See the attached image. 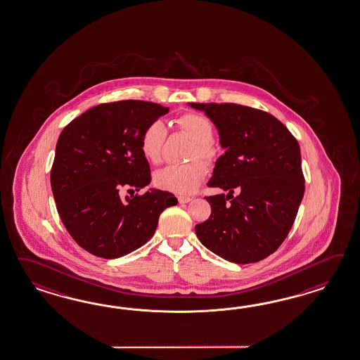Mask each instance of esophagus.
I'll return each mask as SVG.
<instances>
[{"instance_id":"1","label":"esophagus","mask_w":360,"mask_h":360,"mask_svg":"<svg viewBox=\"0 0 360 360\" xmlns=\"http://www.w3.org/2000/svg\"><path fill=\"white\" fill-rule=\"evenodd\" d=\"M191 200H193V198H190V196H178V202H181V204L191 202Z\"/></svg>"}]
</instances>
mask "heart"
Wrapping results in <instances>:
<instances>
[{
    "mask_svg": "<svg viewBox=\"0 0 360 360\" xmlns=\"http://www.w3.org/2000/svg\"><path fill=\"white\" fill-rule=\"evenodd\" d=\"M178 130L195 141L190 158H200L208 164L219 158V150L213 144L212 138L214 127L208 118L198 113H186L176 120ZM167 141V126L156 120L147 124L141 132V149L143 156L152 164H158L162 160L164 146ZM207 173V167L200 160H193L184 165H169L155 174V184L158 188L188 195L198 190Z\"/></svg>",
    "mask_w": 360,
    "mask_h": 360,
    "instance_id": "heart-1",
    "label": "heart"
}]
</instances>
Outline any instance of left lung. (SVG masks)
I'll use <instances>...</instances> for the list:
<instances>
[{
	"instance_id": "obj_1",
	"label": "left lung",
	"mask_w": 360,
	"mask_h": 360,
	"mask_svg": "<svg viewBox=\"0 0 360 360\" xmlns=\"http://www.w3.org/2000/svg\"><path fill=\"white\" fill-rule=\"evenodd\" d=\"M216 124L226 149L216 161L210 187L228 195L205 196L210 219L195 226L202 245L237 264L257 263L288 237L304 195L300 148L272 115L233 103H190Z\"/></svg>"
}]
</instances>
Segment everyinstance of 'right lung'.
Returning <instances> with one entry per match:
<instances>
[{"instance_id":"add662e5","label":"right lung","mask_w":360,"mask_h":360,"mask_svg":"<svg viewBox=\"0 0 360 360\" xmlns=\"http://www.w3.org/2000/svg\"><path fill=\"white\" fill-rule=\"evenodd\" d=\"M169 109L141 100L94 106L60 134L51 170L56 207L71 238L104 259L139 248L155 234L158 217L176 205V196L150 188L120 196L150 182L148 161L141 149V132Z\"/></svg>"}]
</instances>
